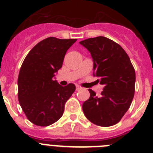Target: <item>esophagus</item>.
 Listing matches in <instances>:
<instances>
[{
  "label": "esophagus",
  "mask_w": 153,
  "mask_h": 153,
  "mask_svg": "<svg viewBox=\"0 0 153 153\" xmlns=\"http://www.w3.org/2000/svg\"><path fill=\"white\" fill-rule=\"evenodd\" d=\"M81 89H82V87H81L80 86H79V85H76V90H80Z\"/></svg>",
  "instance_id": "obj_1"
}]
</instances>
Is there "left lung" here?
Instances as JSON below:
<instances>
[{"label": "left lung", "instance_id": "left-lung-1", "mask_svg": "<svg viewBox=\"0 0 153 153\" xmlns=\"http://www.w3.org/2000/svg\"><path fill=\"white\" fill-rule=\"evenodd\" d=\"M93 59V76L104 85L101 96L89 89L90 97L82 104L86 118L101 127L118 123L131 105L135 92V70L123 48L104 36L79 42Z\"/></svg>", "mask_w": 153, "mask_h": 153}]
</instances>
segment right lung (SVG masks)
<instances>
[{
	"label": "right lung",
	"mask_w": 153,
	"mask_h": 153,
	"mask_svg": "<svg viewBox=\"0 0 153 153\" xmlns=\"http://www.w3.org/2000/svg\"><path fill=\"white\" fill-rule=\"evenodd\" d=\"M76 41L47 38L34 46L22 62L18 76V99L28 120L36 125L46 127L59 120L66 102L75 91L74 83L64 87L53 77Z\"/></svg>",
	"instance_id": "right-lung-1"
}]
</instances>
